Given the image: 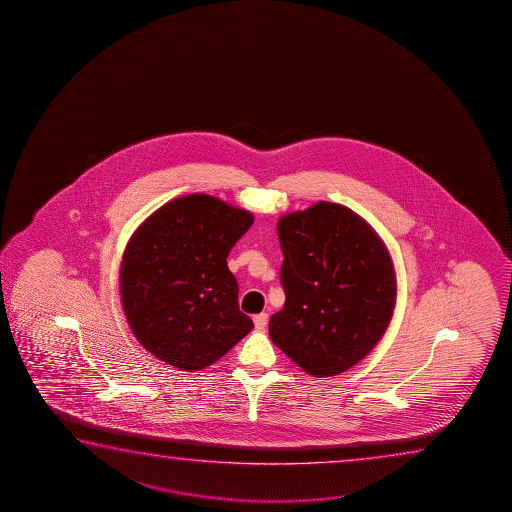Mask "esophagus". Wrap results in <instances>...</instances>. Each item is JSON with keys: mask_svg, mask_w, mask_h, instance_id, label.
<instances>
[{"mask_svg": "<svg viewBox=\"0 0 512 512\" xmlns=\"http://www.w3.org/2000/svg\"><path fill=\"white\" fill-rule=\"evenodd\" d=\"M267 322H269V316H267V313H260V315L253 316V323H255V329L257 330L266 329Z\"/></svg>", "mask_w": 512, "mask_h": 512, "instance_id": "1", "label": "esophagus"}]
</instances>
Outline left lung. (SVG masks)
Returning <instances> with one entry per match:
<instances>
[{"mask_svg":"<svg viewBox=\"0 0 512 512\" xmlns=\"http://www.w3.org/2000/svg\"><path fill=\"white\" fill-rule=\"evenodd\" d=\"M285 306L269 336L316 376L348 371L371 353L392 320V257L371 225L341 204L320 201L278 222Z\"/></svg>","mask_w":512,"mask_h":512,"instance_id":"8db88e82","label":"left lung"}]
</instances>
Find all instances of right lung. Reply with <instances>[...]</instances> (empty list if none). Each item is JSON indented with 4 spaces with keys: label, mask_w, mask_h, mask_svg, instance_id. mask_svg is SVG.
<instances>
[{
    "label": "right lung",
    "mask_w": 512,
    "mask_h": 512,
    "mask_svg": "<svg viewBox=\"0 0 512 512\" xmlns=\"http://www.w3.org/2000/svg\"><path fill=\"white\" fill-rule=\"evenodd\" d=\"M252 224L250 211L190 194L138 227L122 257L120 297L145 350L180 371H201L253 329L227 267L232 246Z\"/></svg>",
    "instance_id": "obj_1"
}]
</instances>
